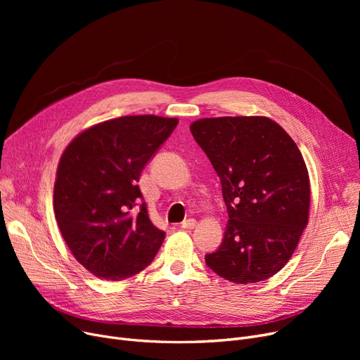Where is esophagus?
<instances>
[{"label": "esophagus", "mask_w": 360, "mask_h": 360, "mask_svg": "<svg viewBox=\"0 0 360 360\" xmlns=\"http://www.w3.org/2000/svg\"><path fill=\"white\" fill-rule=\"evenodd\" d=\"M195 226H197L195 219H186L182 221V229H194Z\"/></svg>", "instance_id": "34e87169"}]
</instances>
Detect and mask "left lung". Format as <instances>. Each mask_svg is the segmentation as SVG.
<instances>
[{
	"label": "left lung",
	"mask_w": 360,
	"mask_h": 360,
	"mask_svg": "<svg viewBox=\"0 0 360 360\" xmlns=\"http://www.w3.org/2000/svg\"><path fill=\"white\" fill-rule=\"evenodd\" d=\"M190 129L220 178L229 214L223 242L205 264L238 285L274 276L309 214L308 169L296 143L266 117L204 118Z\"/></svg>",
	"instance_id": "8db88e82"
}]
</instances>
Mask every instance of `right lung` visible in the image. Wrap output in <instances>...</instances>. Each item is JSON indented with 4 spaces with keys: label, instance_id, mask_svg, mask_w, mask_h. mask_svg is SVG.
Returning <instances> with one entry per match:
<instances>
[{
    "label": "right lung",
    "instance_id": "1",
    "mask_svg": "<svg viewBox=\"0 0 360 360\" xmlns=\"http://www.w3.org/2000/svg\"><path fill=\"white\" fill-rule=\"evenodd\" d=\"M176 118L121 117L75 137L61 156L53 212L70 251L105 280H124L156 257L165 232L151 223L137 182Z\"/></svg>",
    "mask_w": 360,
    "mask_h": 360
}]
</instances>
